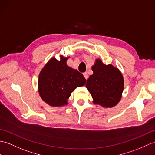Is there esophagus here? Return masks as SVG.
Returning a JSON list of instances; mask_svg holds the SVG:
<instances>
[{"label": "esophagus", "instance_id": "34e87169", "mask_svg": "<svg viewBox=\"0 0 155 155\" xmlns=\"http://www.w3.org/2000/svg\"><path fill=\"white\" fill-rule=\"evenodd\" d=\"M83 75H84V78L86 79V80H87V79L88 78V75L87 73H83Z\"/></svg>", "mask_w": 155, "mask_h": 155}]
</instances>
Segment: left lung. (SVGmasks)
Returning a JSON list of instances; mask_svg holds the SVG:
<instances>
[{"label":"left lung","mask_w":155,"mask_h":155,"mask_svg":"<svg viewBox=\"0 0 155 155\" xmlns=\"http://www.w3.org/2000/svg\"><path fill=\"white\" fill-rule=\"evenodd\" d=\"M93 74L86 84L93 103L105 108H111L120 102L124 88V79L121 71L112 64H105L96 59L92 66Z\"/></svg>","instance_id":"left-lung-1"}]
</instances>
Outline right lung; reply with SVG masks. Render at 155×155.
<instances>
[{
	"label": "right lung",
	"mask_w": 155,
	"mask_h": 155,
	"mask_svg": "<svg viewBox=\"0 0 155 155\" xmlns=\"http://www.w3.org/2000/svg\"><path fill=\"white\" fill-rule=\"evenodd\" d=\"M69 57L60 55L50 59L39 74L38 92L41 98L50 106L67 105L74 90L84 86L86 80L82 73L67 65Z\"/></svg>",
	"instance_id": "obj_1"
}]
</instances>
